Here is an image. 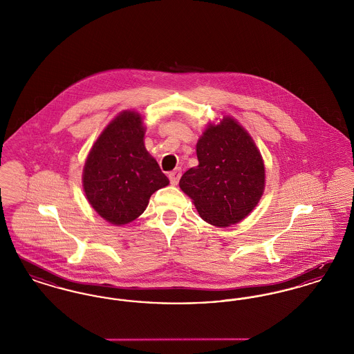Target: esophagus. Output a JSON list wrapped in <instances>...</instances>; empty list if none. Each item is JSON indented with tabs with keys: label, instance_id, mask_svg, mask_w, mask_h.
I'll return each mask as SVG.
<instances>
[{
	"label": "esophagus",
	"instance_id": "34e87169",
	"mask_svg": "<svg viewBox=\"0 0 354 354\" xmlns=\"http://www.w3.org/2000/svg\"><path fill=\"white\" fill-rule=\"evenodd\" d=\"M180 176H182V169H174V171L169 172V178L171 185H178V182H179Z\"/></svg>",
	"mask_w": 354,
	"mask_h": 354
}]
</instances>
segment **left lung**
Masks as SVG:
<instances>
[{
	"instance_id": "8db88e82",
	"label": "left lung",
	"mask_w": 354,
	"mask_h": 354,
	"mask_svg": "<svg viewBox=\"0 0 354 354\" xmlns=\"http://www.w3.org/2000/svg\"><path fill=\"white\" fill-rule=\"evenodd\" d=\"M199 166L185 171L179 185L207 223L228 227L244 219L260 201L266 169L252 138L224 117L196 145Z\"/></svg>"
}]
</instances>
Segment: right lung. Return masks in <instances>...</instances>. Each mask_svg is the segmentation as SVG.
Masks as SVG:
<instances>
[{
	"mask_svg": "<svg viewBox=\"0 0 354 354\" xmlns=\"http://www.w3.org/2000/svg\"><path fill=\"white\" fill-rule=\"evenodd\" d=\"M143 136L140 115L123 111L103 130L84 163L86 198L115 225L142 215L152 194L169 183L146 150Z\"/></svg>",
	"mask_w": 354,
	"mask_h": 354,
	"instance_id": "1",
	"label": "right lung"
}]
</instances>
